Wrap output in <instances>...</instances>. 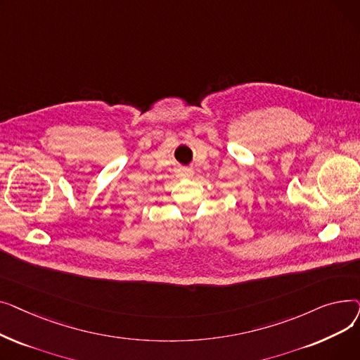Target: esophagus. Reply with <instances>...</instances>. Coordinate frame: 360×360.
Instances as JSON below:
<instances>
[{
	"label": "esophagus",
	"instance_id": "obj_1",
	"mask_svg": "<svg viewBox=\"0 0 360 360\" xmlns=\"http://www.w3.org/2000/svg\"><path fill=\"white\" fill-rule=\"evenodd\" d=\"M179 175L182 178H191L194 175V170L191 167H182L179 169Z\"/></svg>",
	"mask_w": 360,
	"mask_h": 360
}]
</instances>
